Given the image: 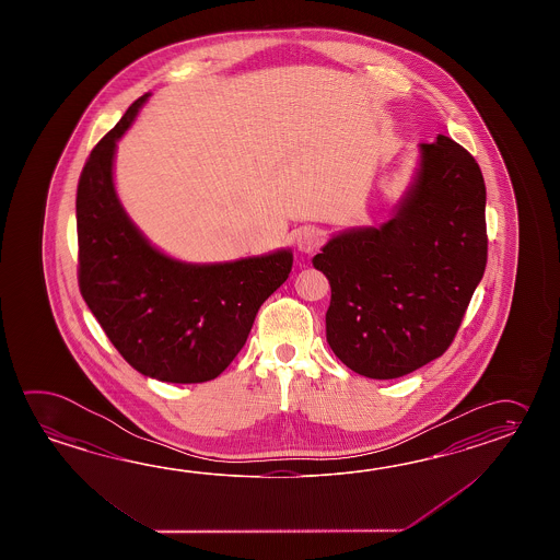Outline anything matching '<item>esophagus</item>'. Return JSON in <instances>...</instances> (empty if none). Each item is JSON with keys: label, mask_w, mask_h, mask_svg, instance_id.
I'll return each instance as SVG.
<instances>
[{"label": "esophagus", "mask_w": 560, "mask_h": 560, "mask_svg": "<svg viewBox=\"0 0 560 560\" xmlns=\"http://www.w3.org/2000/svg\"><path fill=\"white\" fill-rule=\"evenodd\" d=\"M324 240L322 230L314 226H302L296 232V246L300 252L316 250Z\"/></svg>", "instance_id": "1"}]
</instances>
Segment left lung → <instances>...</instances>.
<instances>
[{
    "label": "left lung",
    "mask_w": 560,
    "mask_h": 560,
    "mask_svg": "<svg viewBox=\"0 0 560 560\" xmlns=\"http://www.w3.org/2000/svg\"><path fill=\"white\" fill-rule=\"evenodd\" d=\"M487 188L475 158L439 136L393 218L328 240L326 340L346 366L390 381L442 357L487 268Z\"/></svg>",
    "instance_id": "8db88e82"
}]
</instances>
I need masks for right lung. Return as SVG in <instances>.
Returning a JSON list of instances; mask_svg holds the SVG:
<instances>
[{
    "label": "right lung",
    "mask_w": 560,
    "mask_h": 560,
    "mask_svg": "<svg viewBox=\"0 0 560 560\" xmlns=\"http://www.w3.org/2000/svg\"><path fill=\"white\" fill-rule=\"evenodd\" d=\"M143 94L97 142L78 198V282L88 308L124 360L155 381H214L236 358L264 300L292 270V250L234 262H179L133 226L114 188L116 142Z\"/></svg>",
    "instance_id": "right-lung-1"
}]
</instances>
